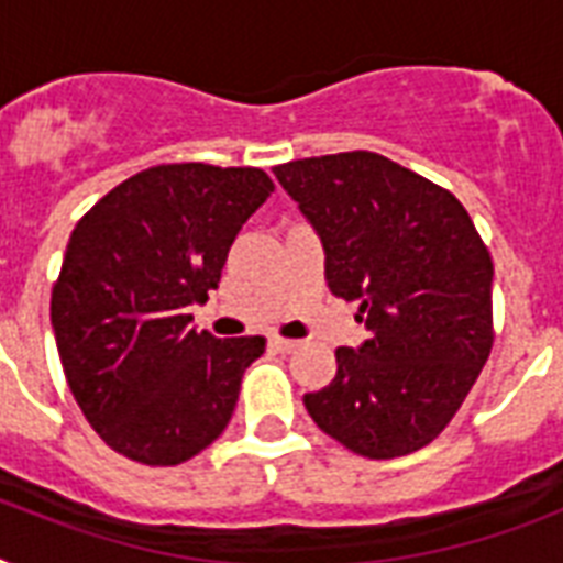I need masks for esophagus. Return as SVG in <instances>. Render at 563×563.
Returning <instances> with one entry per match:
<instances>
[{"label": "esophagus", "mask_w": 563, "mask_h": 563, "mask_svg": "<svg viewBox=\"0 0 563 563\" xmlns=\"http://www.w3.org/2000/svg\"><path fill=\"white\" fill-rule=\"evenodd\" d=\"M268 344H272L274 351H280V353H291L295 347H298V342H291V339H280V335H274Z\"/></svg>", "instance_id": "34e87169"}]
</instances>
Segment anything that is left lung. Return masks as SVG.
<instances>
[{
	"instance_id": "left-lung-1",
	"label": "left lung",
	"mask_w": 563,
	"mask_h": 563,
	"mask_svg": "<svg viewBox=\"0 0 563 563\" xmlns=\"http://www.w3.org/2000/svg\"><path fill=\"white\" fill-rule=\"evenodd\" d=\"M324 245L327 286L371 330L303 394L327 435L365 459L427 446L453 420L494 344V263L453 192L374 152L274 166Z\"/></svg>"
}]
</instances>
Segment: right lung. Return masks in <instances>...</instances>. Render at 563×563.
I'll return each instance as SVG.
<instances>
[{
	"instance_id": "1",
	"label": "right lung",
	"mask_w": 563,
	"mask_h": 563,
	"mask_svg": "<svg viewBox=\"0 0 563 563\" xmlns=\"http://www.w3.org/2000/svg\"><path fill=\"white\" fill-rule=\"evenodd\" d=\"M274 192L263 169L154 166L110 189L78 224L52 289L69 391L101 441L169 467L224 432L263 335L189 327L233 239Z\"/></svg>"
}]
</instances>
